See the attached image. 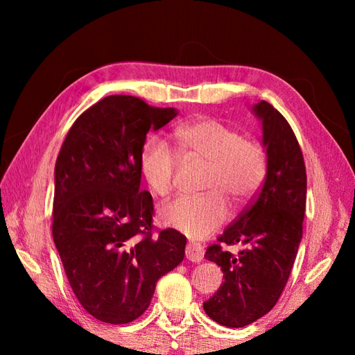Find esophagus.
I'll use <instances>...</instances> for the list:
<instances>
[{
	"mask_svg": "<svg viewBox=\"0 0 355 355\" xmlns=\"http://www.w3.org/2000/svg\"><path fill=\"white\" fill-rule=\"evenodd\" d=\"M186 258L189 261L199 263L203 260V245L197 244V243H188L186 245Z\"/></svg>",
	"mask_w": 355,
	"mask_h": 355,
	"instance_id": "esophagus-1",
	"label": "esophagus"
}]
</instances>
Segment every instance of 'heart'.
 Instances as JSON below:
<instances>
[{
  "mask_svg": "<svg viewBox=\"0 0 355 355\" xmlns=\"http://www.w3.org/2000/svg\"><path fill=\"white\" fill-rule=\"evenodd\" d=\"M175 137L182 152L209 164L200 197H182L163 208L164 224L191 238H203L224 224L227 200L250 202L268 175V156L260 144L218 119L200 117L178 125ZM180 156L166 141L152 137L144 146L141 172L156 196L169 197L175 188Z\"/></svg>",
  "mask_w": 355,
  "mask_h": 355,
  "instance_id": "1",
  "label": "heart"
}]
</instances>
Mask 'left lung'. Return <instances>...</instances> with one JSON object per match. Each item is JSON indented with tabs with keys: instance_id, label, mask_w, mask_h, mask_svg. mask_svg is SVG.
I'll return each mask as SVG.
<instances>
[{
	"instance_id": "obj_1",
	"label": "left lung",
	"mask_w": 355,
	"mask_h": 355,
	"mask_svg": "<svg viewBox=\"0 0 355 355\" xmlns=\"http://www.w3.org/2000/svg\"><path fill=\"white\" fill-rule=\"evenodd\" d=\"M254 111L263 122L268 175L255 199L207 249L220 266L224 284L203 302L213 321L225 327L249 326L271 311L290 277L302 239L307 173L302 150L290 123L268 101ZM241 243L238 254L227 245Z\"/></svg>"
}]
</instances>
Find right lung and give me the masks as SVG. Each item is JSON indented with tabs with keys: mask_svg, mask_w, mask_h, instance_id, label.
<instances>
[{
	"mask_svg": "<svg viewBox=\"0 0 355 355\" xmlns=\"http://www.w3.org/2000/svg\"><path fill=\"white\" fill-rule=\"evenodd\" d=\"M177 116L131 95H110L75 120L58 155L53 239L83 309L127 324L152 302L156 282L184 258L186 236L156 230L153 199L141 191L150 128Z\"/></svg>",
	"mask_w": 355,
	"mask_h": 355,
	"instance_id": "1",
	"label": "right lung"
}]
</instances>
